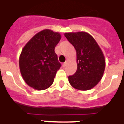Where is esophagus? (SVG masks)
Wrapping results in <instances>:
<instances>
[{
    "label": "esophagus",
    "mask_w": 124,
    "mask_h": 124,
    "mask_svg": "<svg viewBox=\"0 0 124 124\" xmlns=\"http://www.w3.org/2000/svg\"><path fill=\"white\" fill-rule=\"evenodd\" d=\"M66 65H67V62H64V63H63V64H62V66H63V67H65V66H66Z\"/></svg>",
    "instance_id": "esophagus-1"
}]
</instances>
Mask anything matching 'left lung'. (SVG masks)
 <instances>
[{
	"instance_id": "left-lung-1",
	"label": "left lung",
	"mask_w": 124,
	"mask_h": 124,
	"mask_svg": "<svg viewBox=\"0 0 124 124\" xmlns=\"http://www.w3.org/2000/svg\"><path fill=\"white\" fill-rule=\"evenodd\" d=\"M76 52L77 70L69 76V82L79 90L93 88L101 81L105 69V59L94 38L85 32L64 34Z\"/></svg>"
}]
</instances>
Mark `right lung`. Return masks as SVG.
<instances>
[{"instance_id":"add662e5","label":"right lung","mask_w":124,"mask_h":124,"mask_svg":"<svg viewBox=\"0 0 124 124\" xmlns=\"http://www.w3.org/2000/svg\"><path fill=\"white\" fill-rule=\"evenodd\" d=\"M61 39L59 32L45 29L31 38L22 49L20 70L24 81L35 90H43L53 83L61 67L55 48Z\"/></svg>"}]
</instances>
